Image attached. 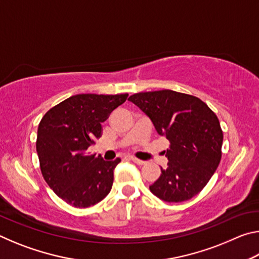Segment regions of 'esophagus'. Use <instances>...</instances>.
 Listing matches in <instances>:
<instances>
[{"label":"esophagus","mask_w":259,"mask_h":259,"mask_svg":"<svg viewBox=\"0 0 259 259\" xmlns=\"http://www.w3.org/2000/svg\"><path fill=\"white\" fill-rule=\"evenodd\" d=\"M130 160H131V161H134L135 163H137V164H139V165H143V164H145V163H146L145 161L139 160V159H137V157H134V156H131V157H130Z\"/></svg>","instance_id":"34e87169"}]
</instances>
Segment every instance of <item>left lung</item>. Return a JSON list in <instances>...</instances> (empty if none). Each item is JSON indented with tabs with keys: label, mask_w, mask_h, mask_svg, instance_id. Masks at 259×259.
I'll use <instances>...</instances> for the list:
<instances>
[{
	"label": "left lung",
	"mask_w": 259,
	"mask_h": 259,
	"mask_svg": "<svg viewBox=\"0 0 259 259\" xmlns=\"http://www.w3.org/2000/svg\"><path fill=\"white\" fill-rule=\"evenodd\" d=\"M130 102L165 136L168 166L150 186L165 202H183L203 190L222 159L223 130L216 114L202 100L172 90L135 94Z\"/></svg>",
	"instance_id": "left-lung-1"
}]
</instances>
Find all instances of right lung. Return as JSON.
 I'll list each match as a JSON object with an SVG mask.
<instances>
[{
  "instance_id": "right-lung-1",
  "label": "right lung",
  "mask_w": 259,
  "mask_h": 259,
  "mask_svg": "<svg viewBox=\"0 0 259 259\" xmlns=\"http://www.w3.org/2000/svg\"><path fill=\"white\" fill-rule=\"evenodd\" d=\"M128 94L72 96L48 111L38 124L36 152L42 176L65 202L88 208L111 191L114 168L121 159L105 161L87 153L102 137V123Z\"/></svg>"
}]
</instances>
